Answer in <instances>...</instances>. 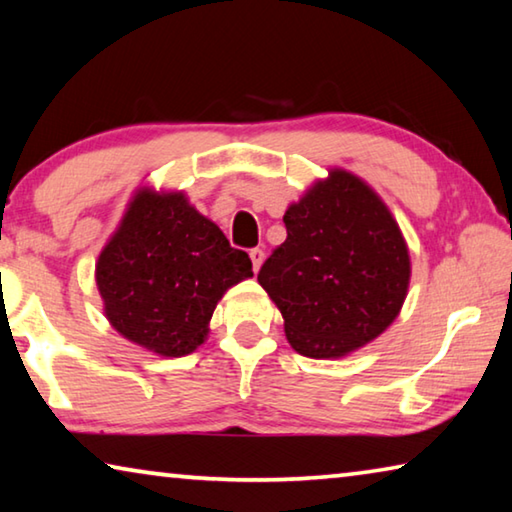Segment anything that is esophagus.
Here are the masks:
<instances>
[{"mask_svg": "<svg viewBox=\"0 0 512 512\" xmlns=\"http://www.w3.org/2000/svg\"><path fill=\"white\" fill-rule=\"evenodd\" d=\"M250 259H253V268H255V273H257L259 268H262V264H264V250L262 248H253V250H250Z\"/></svg>", "mask_w": 512, "mask_h": 512, "instance_id": "1", "label": "esophagus"}]
</instances>
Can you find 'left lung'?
Segmentation results:
<instances>
[{
  "label": "left lung",
  "instance_id": "left-lung-1",
  "mask_svg": "<svg viewBox=\"0 0 512 512\" xmlns=\"http://www.w3.org/2000/svg\"><path fill=\"white\" fill-rule=\"evenodd\" d=\"M287 241L257 282L284 318L291 348L341 359L400 316L411 255L395 216L366 180L332 167L284 212Z\"/></svg>",
  "mask_w": 512,
  "mask_h": 512
}]
</instances>
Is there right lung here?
<instances>
[{
    "label": "right lung",
    "instance_id": "right-lung-1",
    "mask_svg": "<svg viewBox=\"0 0 512 512\" xmlns=\"http://www.w3.org/2000/svg\"><path fill=\"white\" fill-rule=\"evenodd\" d=\"M248 277L250 257L185 192L151 185L135 189L94 266L112 329L158 357L198 350L225 291Z\"/></svg>",
    "mask_w": 512,
    "mask_h": 512
}]
</instances>
